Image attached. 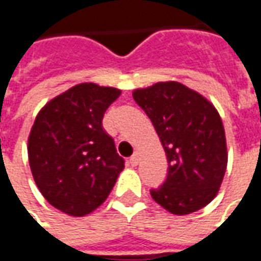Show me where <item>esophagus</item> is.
<instances>
[{
    "label": "esophagus",
    "mask_w": 261,
    "mask_h": 261,
    "mask_svg": "<svg viewBox=\"0 0 261 261\" xmlns=\"http://www.w3.org/2000/svg\"><path fill=\"white\" fill-rule=\"evenodd\" d=\"M138 161H140V153L136 152L130 158V165L131 166H137V165H138Z\"/></svg>",
    "instance_id": "34e87169"
}]
</instances>
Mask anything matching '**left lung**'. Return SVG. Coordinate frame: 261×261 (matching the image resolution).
I'll return each instance as SVG.
<instances>
[{
    "instance_id": "1",
    "label": "left lung",
    "mask_w": 261,
    "mask_h": 261,
    "mask_svg": "<svg viewBox=\"0 0 261 261\" xmlns=\"http://www.w3.org/2000/svg\"><path fill=\"white\" fill-rule=\"evenodd\" d=\"M133 97L152 121L169 165L162 186L151 189L152 198L176 215L205 207L217 196L228 164L218 112L175 81L137 89Z\"/></svg>"
}]
</instances>
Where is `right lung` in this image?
<instances>
[{
	"label": "right lung",
	"mask_w": 261,
	"mask_h": 261,
	"mask_svg": "<svg viewBox=\"0 0 261 261\" xmlns=\"http://www.w3.org/2000/svg\"><path fill=\"white\" fill-rule=\"evenodd\" d=\"M116 88L80 84L44 106L32 127L28 155L36 186L53 207L84 217L112 192L124 159L103 130Z\"/></svg>",
	"instance_id": "1"
}]
</instances>
